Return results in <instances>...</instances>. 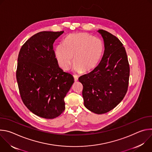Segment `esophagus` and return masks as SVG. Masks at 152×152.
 <instances>
[{"mask_svg": "<svg viewBox=\"0 0 152 152\" xmlns=\"http://www.w3.org/2000/svg\"><path fill=\"white\" fill-rule=\"evenodd\" d=\"M73 77H74V79H75V82L78 80V76L77 75H73Z\"/></svg>", "mask_w": 152, "mask_h": 152, "instance_id": "1", "label": "esophagus"}]
</instances>
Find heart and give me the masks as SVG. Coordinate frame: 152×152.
I'll return each instance as SVG.
<instances>
[{
  "label": "heart",
  "mask_w": 152,
  "mask_h": 152,
  "mask_svg": "<svg viewBox=\"0 0 152 152\" xmlns=\"http://www.w3.org/2000/svg\"><path fill=\"white\" fill-rule=\"evenodd\" d=\"M103 50L102 41L86 33L69 35L64 45L56 46L55 57L59 67L68 70L73 62V70L77 73L89 72L94 69L101 59Z\"/></svg>",
  "instance_id": "b5f03b06"
}]
</instances>
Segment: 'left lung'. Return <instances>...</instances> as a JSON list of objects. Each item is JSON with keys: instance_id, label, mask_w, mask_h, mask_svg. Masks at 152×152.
I'll use <instances>...</instances> for the list:
<instances>
[{"instance_id": "left-lung-1", "label": "left lung", "mask_w": 152, "mask_h": 152, "mask_svg": "<svg viewBox=\"0 0 152 152\" xmlns=\"http://www.w3.org/2000/svg\"><path fill=\"white\" fill-rule=\"evenodd\" d=\"M104 50L98 66L81 76L84 105L90 111L102 114L110 111L125 96L128 88L129 65L121 42L114 35L99 29Z\"/></svg>"}]
</instances>
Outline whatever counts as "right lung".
I'll return each instance as SVG.
<instances>
[{
	"mask_svg": "<svg viewBox=\"0 0 152 152\" xmlns=\"http://www.w3.org/2000/svg\"><path fill=\"white\" fill-rule=\"evenodd\" d=\"M64 31H43L21 47L16 72L21 98L36 115L53 119L65 110L64 97L74 83L73 76L59 67L53 50Z\"/></svg>",
	"mask_w": 152,
	"mask_h": 152,
	"instance_id": "add662e5",
	"label": "right lung"
}]
</instances>
